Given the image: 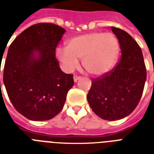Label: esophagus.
<instances>
[{
  "instance_id": "obj_1",
  "label": "esophagus",
  "mask_w": 154,
  "mask_h": 154,
  "mask_svg": "<svg viewBox=\"0 0 154 154\" xmlns=\"http://www.w3.org/2000/svg\"><path fill=\"white\" fill-rule=\"evenodd\" d=\"M81 79V77H78V76H74L73 77V80H74V82H77L78 80Z\"/></svg>"
}]
</instances>
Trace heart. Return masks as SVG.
<instances>
[{"instance_id": "heart-1", "label": "heart", "mask_w": 154, "mask_h": 154, "mask_svg": "<svg viewBox=\"0 0 154 154\" xmlns=\"http://www.w3.org/2000/svg\"><path fill=\"white\" fill-rule=\"evenodd\" d=\"M119 53V41L113 33L93 32L70 38L66 48L56 49L55 55L67 72H72L82 58V66L89 74L102 76L114 67Z\"/></svg>"}]
</instances>
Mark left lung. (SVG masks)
I'll return each instance as SVG.
<instances>
[{
  "instance_id": "8db88e82",
  "label": "left lung",
  "mask_w": 154,
  "mask_h": 154,
  "mask_svg": "<svg viewBox=\"0 0 154 154\" xmlns=\"http://www.w3.org/2000/svg\"><path fill=\"white\" fill-rule=\"evenodd\" d=\"M119 41V63L102 77L93 79L87 100L99 117L117 121L131 113L140 101L146 81L142 51L137 42L124 30L111 27Z\"/></svg>"
}]
</instances>
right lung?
<instances>
[{"label": "right lung", "mask_w": 154, "mask_h": 154, "mask_svg": "<svg viewBox=\"0 0 154 154\" xmlns=\"http://www.w3.org/2000/svg\"><path fill=\"white\" fill-rule=\"evenodd\" d=\"M65 32L51 23L36 24L8 48L4 85L14 108L31 121H46L57 115L74 84L73 76L61 71L56 59V47Z\"/></svg>", "instance_id": "right-lung-1"}]
</instances>
